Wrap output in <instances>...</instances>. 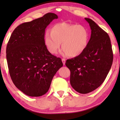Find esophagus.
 Wrapping results in <instances>:
<instances>
[{
    "instance_id": "obj_1",
    "label": "esophagus",
    "mask_w": 120,
    "mask_h": 120,
    "mask_svg": "<svg viewBox=\"0 0 120 120\" xmlns=\"http://www.w3.org/2000/svg\"><path fill=\"white\" fill-rule=\"evenodd\" d=\"M62 62H63V65H65V59L64 58H62Z\"/></svg>"
}]
</instances>
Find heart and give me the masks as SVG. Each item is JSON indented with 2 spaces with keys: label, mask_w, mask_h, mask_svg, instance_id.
Listing matches in <instances>:
<instances>
[{
  "label": "heart",
  "mask_w": 120,
  "mask_h": 120,
  "mask_svg": "<svg viewBox=\"0 0 120 120\" xmlns=\"http://www.w3.org/2000/svg\"><path fill=\"white\" fill-rule=\"evenodd\" d=\"M88 40L89 33L84 26L67 22L55 24L51 32L47 31L45 36V44L50 53H56L62 42V53L71 57L84 51Z\"/></svg>",
  "instance_id": "1"
}]
</instances>
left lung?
<instances>
[{"label": "left lung", "instance_id": "1", "mask_svg": "<svg viewBox=\"0 0 120 120\" xmlns=\"http://www.w3.org/2000/svg\"><path fill=\"white\" fill-rule=\"evenodd\" d=\"M85 19L91 29L87 46L78 56L65 62L70 71V84L81 94L91 92L102 84L113 61L112 46L107 33L91 19Z\"/></svg>", "mask_w": 120, "mask_h": 120}]
</instances>
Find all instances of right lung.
Returning <instances> with one entry per match:
<instances>
[{
  "instance_id": "right-lung-1",
  "label": "right lung",
  "mask_w": 120,
  "mask_h": 120,
  "mask_svg": "<svg viewBox=\"0 0 120 120\" xmlns=\"http://www.w3.org/2000/svg\"><path fill=\"white\" fill-rule=\"evenodd\" d=\"M58 16L47 13L17 26L6 46V60L11 80L27 96L39 97L50 88L54 75L63 66L61 59L52 55L45 45L47 26Z\"/></svg>"
}]
</instances>
